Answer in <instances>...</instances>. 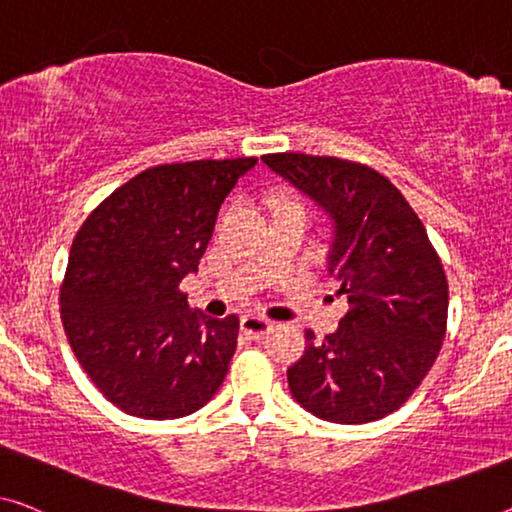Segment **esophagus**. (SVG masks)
I'll use <instances>...</instances> for the list:
<instances>
[{
  "label": "esophagus",
  "instance_id": "34e87169",
  "mask_svg": "<svg viewBox=\"0 0 512 512\" xmlns=\"http://www.w3.org/2000/svg\"><path fill=\"white\" fill-rule=\"evenodd\" d=\"M273 329V324L266 317L259 315H246L241 319V331L253 340H262L264 335H269V331Z\"/></svg>",
  "mask_w": 512,
  "mask_h": 512
}]
</instances>
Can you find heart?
Masks as SVG:
<instances>
[{"label": "heart", "instance_id": "obj_1", "mask_svg": "<svg viewBox=\"0 0 512 512\" xmlns=\"http://www.w3.org/2000/svg\"><path fill=\"white\" fill-rule=\"evenodd\" d=\"M280 209H305V207H303V202L299 200V197H292V195H287L285 200H282Z\"/></svg>", "mask_w": 512, "mask_h": 512}]
</instances>
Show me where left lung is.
<instances>
[{
	"label": "left lung",
	"mask_w": 512,
	"mask_h": 512,
	"mask_svg": "<svg viewBox=\"0 0 512 512\" xmlns=\"http://www.w3.org/2000/svg\"><path fill=\"white\" fill-rule=\"evenodd\" d=\"M266 165L331 213L329 273L349 310L287 370L294 400L322 421H379L407 402L437 361L448 280L404 195L372 167L310 154H266Z\"/></svg>",
	"instance_id": "8db88e82"
}]
</instances>
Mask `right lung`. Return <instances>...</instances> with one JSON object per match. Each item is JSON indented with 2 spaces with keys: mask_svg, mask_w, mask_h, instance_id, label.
Instances as JSON below:
<instances>
[{
  "mask_svg": "<svg viewBox=\"0 0 512 512\" xmlns=\"http://www.w3.org/2000/svg\"><path fill=\"white\" fill-rule=\"evenodd\" d=\"M257 158L156 165L119 186L75 234L59 287L75 358L114 407L147 421L202 409L223 384L239 317L193 312L197 269L218 209Z\"/></svg>",
  "mask_w": 512,
  "mask_h": 512,
  "instance_id": "1",
  "label": "right lung"
}]
</instances>
